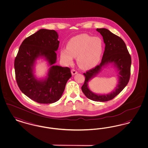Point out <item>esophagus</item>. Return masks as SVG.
Segmentation results:
<instances>
[{
    "label": "esophagus",
    "instance_id": "34e87169",
    "mask_svg": "<svg viewBox=\"0 0 148 148\" xmlns=\"http://www.w3.org/2000/svg\"><path fill=\"white\" fill-rule=\"evenodd\" d=\"M71 71V74H72V75H75L76 74H77V71H75V70H74V69H72Z\"/></svg>",
    "mask_w": 148,
    "mask_h": 148
}]
</instances>
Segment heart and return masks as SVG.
I'll list each match as a JSON object with an SVG mask.
<instances>
[{"mask_svg": "<svg viewBox=\"0 0 148 148\" xmlns=\"http://www.w3.org/2000/svg\"><path fill=\"white\" fill-rule=\"evenodd\" d=\"M102 51L103 42L100 38L82 34L68 42L66 48L60 50V58L64 63L71 65L73 57H77L78 66L83 69H89L98 64Z\"/></svg>", "mask_w": 148, "mask_h": 148, "instance_id": "1", "label": "heart"}]
</instances>
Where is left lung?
I'll return each instance as SVG.
<instances>
[{
	"label": "left lung",
	"mask_w": 148,
	"mask_h": 148,
	"mask_svg": "<svg viewBox=\"0 0 148 148\" xmlns=\"http://www.w3.org/2000/svg\"><path fill=\"white\" fill-rule=\"evenodd\" d=\"M97 31L103 36L106 45L101 62L95 68L84 73L85 79L82 86L85 95L95 101H106L113 99L127 86L130 75L132 64L131 56L127 49L125 43L121 38L106 28L97 29ZM109 64L116 69L118 73V84L113 91L108 94L95 93L89 89L88 83Z\"/></svg>",
	"instance_id": "left-lung-1"
}]
</instances>
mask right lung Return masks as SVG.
Here are the masks:
<instances>
[{"label":"right lung","instance_id":"1","mask_svg":"<svg viewBox=\"0 0 148 148\" xmlns=\"http://www.w3.org/2000/svg\"><path fill=\"white\" fill-rule=\"evenodd\" d=\"M54 30L41 29L21 43L14 61L15 77L21 92L37 103L51 104L58 101L71 77L68 67L56 65L59 41ZM40 58L49 69L45 77L35 75V65Z\"/></svg>","mask_w":148,"mask_h":148}]
</instances>
